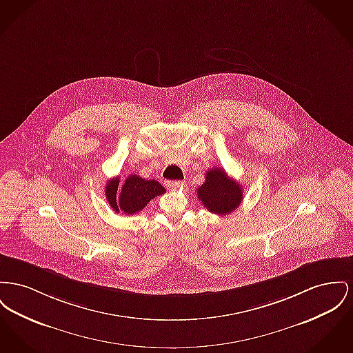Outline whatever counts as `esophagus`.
Listing matches in <instances>:
<instances>
[{"label":"esophagus","instance_id":"1","mask_svg":"<svg viewBox=\"0 0 353 353\" xmlns=\"http://www.w3.org/2000/svg\"><path fill=\"white\" fill-rule=\"evenodd\" d=\"M166 184H168V187L172 188V189H179V188L184 185L181 181H168Z\"/></svg>","mask_w":353,"mask_h":353}]
</instances>
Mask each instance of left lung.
I'll return each mask as SVG.
<instances>
[{"instance_id":"1","label":"left lung","mask_w":353,"mask_h":353,"mask_svg":"<svg viewBox=\"0 0 353 353\" xmlns=\"http://www.w3.org/2000/svg\"><path fill=\"white\" fill-rule=\"evenodd\" d=\"M197 197L214 214H229L243 201V188L229 179L223 168H212L205 174V183L197 188Z\"/></svg>"}]
</instances>
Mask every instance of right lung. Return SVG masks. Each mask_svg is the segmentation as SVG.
<instances>
[{
	"label": "right lung",
	"instance_id": "right-lung-1",
	"mask_svg": "<svg viewBox=\"0 0 353 353\" xmlns=\"http://www.w3.org/2000/svg\"><path fill=\"white\" fill-rule=\"evenodd\" d=\"M120 179H113L106 183L105 196L109 205L116 213L124 212L125 214L139 213L145 208L146 204L165 193V188L156 180H145L137 174H132L125 180L121 192Z\"/></svg>",
	"mask_w": 353,
	"mask_h": 353
}]
</instances>
